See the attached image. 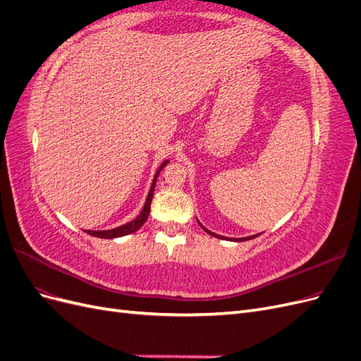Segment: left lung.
I'll return each instance as SVG.
<instances>
[{
	"instance_id": "left-lung-1",
	"label": "left lung",
	"mask_w": 361,
	"mask_h": 361,
	"mask_svg": "<svg viewBox=\"0 0 361 361\" xmlns=\"http://www.w3.org/2000/svg\"><path fill=\"white\" fill-rule=\"evenodd\" d=\"M199 221V220H197ZM199 224L202 226V228L203 231H206L207 233L209 235H212V236H215V238H220V239H228V241H235V243H238V241H245V239H251V238H256V236H259L260 233H256V235H251V236H245V238H227V236H221V235H218V233H214V232H211V231H207V228L199 221Z\"/></svg>"
}]
</instances>
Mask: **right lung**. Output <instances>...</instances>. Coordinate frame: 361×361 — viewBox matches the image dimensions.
I'll use <instances>...</instances> for the list:
<instances>
[{
  "label": "right lung",
  "instance_id": "1",
  "mask_svg": "<svg viewBox=\"0 0 361 361\" xmlns=\"http://www.w3.org/2000/svg\"><path fill=\"white\" fill-rule=\"evenodd\" d=\"M170 162V159H166L161 162V166L158 167L157 173L154 179H152V183H150V190H149V194L146 197V202H145V206L143 209H141V212L134 218V220H130L122 226H117L114 228H108V231H85L89 235L92 236H97V238H104V239H114V238H120V236H125V235H129V233H134L135 231H138V228L143 226L147 220L149 216V211H150V203H152V197H154V190H155V185H157V179H158V174L161 173V170L167 166V164Z\"/></svg>",
  "mask_w": 361,
  "mask_h": 361
}]
</instances>
